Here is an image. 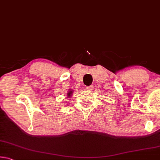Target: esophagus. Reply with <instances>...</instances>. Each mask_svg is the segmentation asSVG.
Masks as SVG:
<instances>
[{
	"mask_svg": "<svg viewBox=\"0 0 160 160\" xmlns=\"http://www.w3.org/2000/svg\"><path fill=\"white\" fill-rule=\"evenodd\" d=\"M86 90L88 91H91L92 90V86H88L86 87Z\"/></svg>",
	"mask_w": 160,
	"mask_h": 160,
	"instance_id": "34e87169",
	"label": "esophagus"
}]
</instances>
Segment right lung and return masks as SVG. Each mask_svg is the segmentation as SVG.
I'll return each mask as SVG.
<instances>
[{
  "label": "right lung",
  "mask_w": 160,
  "mask_h": 160,
  "mask_svg": "<svg viewBox=\"0 0 160 160\" xmlns=\"http://www.w3.org/2000/svg\"><path fill=\"white\" fill-rule=\"evenodd\" d=\"M72 90H70V91H69V92H68V94H67L68 97L72 95Z\"/></svg>",
  "instance_id": "add662e5"
}]
</instances>
